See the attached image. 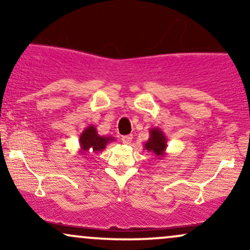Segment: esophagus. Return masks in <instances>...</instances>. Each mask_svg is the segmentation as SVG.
I'll list each match as a JSON object with an SVG mask.
<instances>
[{
    "label": "esophagus",
    "instance_id": "obj_1",
    "mask_svg": "<svg viewBox=\"0 0 250 250\" xmlns=\"http://www.w3.org/2000/svg\"><path fill=\"white\" fill-rule=\"evenodd\" d=\"M121 140L125 145H129V143L133 141V135H125V136H122Z\"/></svg>",
    "mask_w": 250,
    "mask_h": 250
}]
</instances>
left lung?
Listing matches in <instances>:
<instances>
[{
  "label": "left lung",
  "mask_w": 250,
  "mask_h": 250,
  "mask_svg": "<svg viewBox=\"0 0 250 250\" xmlns=\"http://www.w3.org/2000/svg\"><path fill=\"white\" fill-rule=\"evenodd\" d=\"M146 150L154 153L157 160H162L167 155L166 149H167V137L160 128H151L149 130V139L145 143Z\"/></svg>",
  "instance_id": "8db88e82"
}]
</instances>
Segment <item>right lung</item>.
I'll list each match as a JSON object with an SVG mask.
<instances>
[{"label":"right lung","mask_w":250,"mask_h":250,"mask_svg":"<svg viewBox=\"0 0 250 250\" xmlns=\"http://www.w3.org/2000/svg\"><path fill=\"white\" fill-rule=\"evenodd\" d=\"M111 141H115V139L111 136H101L97 134L95 125H90L80 135V154H99L104 150L108 143Z\"/></svg>","instance_id":"obj_1"}]
</instances>
